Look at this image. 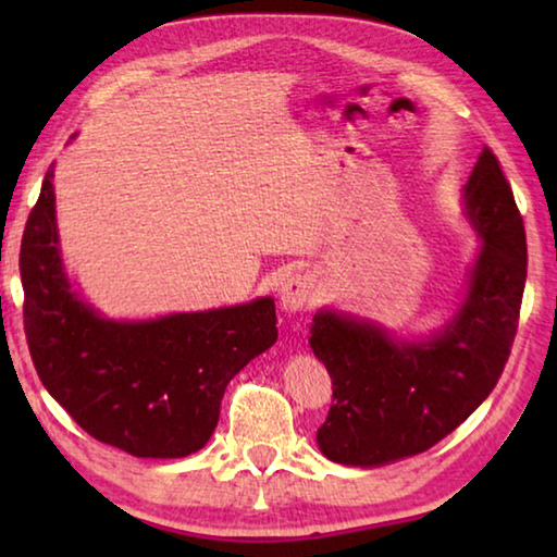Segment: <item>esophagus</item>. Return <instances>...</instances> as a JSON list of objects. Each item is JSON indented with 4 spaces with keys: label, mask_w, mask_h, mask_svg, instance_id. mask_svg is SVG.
<instances>
[{
    "label": "esophagus",
    "mask_w": 557,
    "mask_h": 557,
    "mask_svg": "<svg viewBox=\"0 0 557 557\" xmlns=\"http://www.w3.org/2000/svg\"><path fill=\"white\" fill-rule=\"evenodd\" d=\"M312 295H314V280L309 277L307 272H292L280 287V305L285 312L295 314L309 305Z\"/></svg>",
    "instance_id": "1"
}]
</instances>
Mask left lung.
<instances>
[{"mask_svg":"<svg viewBox=\"0 0 557 557\" xmlns=\"http://www.w3.org/2000/svg\"><path fill=\"white\" fill-rule=\"evenodd\" d=\"M465 199L484 243L465 305L435 338L393 342L373 324L314 314L309 344L334 393L317 442L338 465L379 467L435 447L502 379L521 314L528 250L511 184L488 147Z\"/></svg>","mask_w":557,"mask_h":557,"instance_id":"1","label":"left lung"}]
</instances>
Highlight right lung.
Listing matches in <instances>:
<instances>
[{"label":"right lung","mask_w":557,"mask_h":557,"mask_svg":"<svg viewBox=\"0 0 557 557\" xmlns=\"http://www.w3.org/2000/svg\"><path fill=\"white\" fill-rule=\"evenodd\" d=\"M51 178L53 164L18 252L26 344L44 388L106 445L152 459L191 455L219 425L225 385L277 342L275 301L137 324L100 319L63 275Z\"/></svg>","instance_id":"add662e5"}]
</instances>
